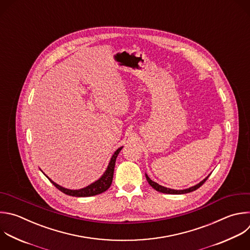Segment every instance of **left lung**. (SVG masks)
Masks as SVG:
<instances>
[{
  "instance_id": "obj_1",
  "label": "left lung",
  "mask_w": 250,
  "mask_h": 250,
  "mask_svg": "<svg viewBox=\"0 0 250 250\" xmlns=\"http://www.w3.org/2000/svg\"><path fill=\"white\" fill-rule=\"evenodd\" d=\"M146 176V180H147V182H148V184L154 188V189H156L157 191H159V192H162V193H167V194H185V193H188V192H191V191H194V190H196L197 188H199L206 181H207V179L209 178V176L206 178V179H204L202 182H200L198 185H196V186H194V187H192V188H188V189H184V190H176V189H171V188H164V187H162V186H160V185H158L157 183H155V182H153V181H151L150 179H149V177L147 176V175H145Z\"/></svg>"
}]
</instances>
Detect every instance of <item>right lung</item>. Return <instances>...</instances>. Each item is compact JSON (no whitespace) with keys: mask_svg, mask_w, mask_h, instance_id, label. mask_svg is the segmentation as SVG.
<instances>
[{"mask_svg":"<svg viewBox=\"0 0 250 250\" xmlns=\"http://www.w3.org/2000/svg\"><path fill=\"white\" fill-rule=\"evenodd\" d=\"M123 147L119 148L115 153L114 155L112 156L111 158V161L109 163V166L108 168L106 170V172L104 173V175L98 180L96 181L95 183L91 184L90 186L84 188H81V189H78V190H71V189H67V188H62L60 187L59 185L55 184L52 180H50L49 178V181L59 189L61 190L62 192H63L64 194H67V195H70V196H75V197H87V196H93V195H97V194H100L104 191H106L112 185V182H113V177H114V169H115V164H116V159L120 153V151L122 150Z\"/></svg>","mask_w":250,"mask_h":250,"instance_id":"1","label":"right lung"}]
</instances>
